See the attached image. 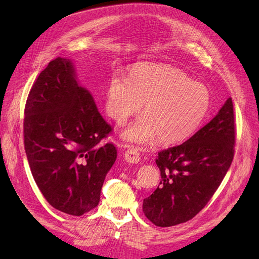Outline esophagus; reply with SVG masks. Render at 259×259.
<instances>
[{
	"label": "esophagus",
	"instance_id": "obj_1",
	"mask_svg": "<svg viewBox=\"0 0 259 259\" xmlns=\"http://www.w3.org/2000/svg\"><path fill=\"white\" fill-rule=\"evenodd\" d=\"M124 160L129 163H138L140 160V153L135 148H130L124 152Z\"/></svg>",
	"mask_w": 259,
	"mask_h": 259
}]
</instances>
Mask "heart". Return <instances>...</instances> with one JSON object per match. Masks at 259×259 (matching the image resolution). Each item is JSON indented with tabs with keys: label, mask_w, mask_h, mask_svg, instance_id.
Wrapping results in <instances>:
<instances>
[{
	"label": "heart",
	"mask_w": 259,
	"mask_h": 259,
	"mask_svg": "<svg viewBox=\"0 0 259 259\" xmlns=\"http://www.w3.org/2000/svg\"><path fill=\"white\" fill-rule=\"evenodd\" d=\"M211 95L200 82L166 64L138 63L130 78L112 73L108 80L104 108L118 124L141 109L145 115L126 128L123 139L148 145L159 137L162 144L183 142L199 128L210 108Z\"/></svg>",
	"instance_id": "heart-1"
}]
</instances>
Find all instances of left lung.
Listing matches in <instances>:
<instances>
[{
	"label": "left lung",
	"mask_w": 259,
	"mask_h": 259,
	"mask_svg": "<svg viewBox=\"0 0 259 259\" xmlns=\"http://www.w3.org/2000/svg\"><path fill=\"white\" fill-rule=\"evenodd\" d=\"M232 98L216 117L184 144L158 152L161 180L144 199L142 210L159 227L194 218L207 205L232 164L235 147Z\"/></svg>",
	"instance_id": "1"
}]
</instances>
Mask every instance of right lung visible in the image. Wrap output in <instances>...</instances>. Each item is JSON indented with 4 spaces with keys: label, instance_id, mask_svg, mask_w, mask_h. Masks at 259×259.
I'll return each mask as SVG.
<instances>
[{
    "label": "right lung",
    "instance_id": "right-lung-1",
    "mask_svg": "<svg viewBox=\"0 0 259 259\" xmlns=\"http://www.w3.org/2000/svg\"><path fill=\"white\" fill-rule=\"evenodd\" d=\"M24 115L25 153L47 201L72 216L96 208L117 149L100 145L112 128L79 85L70 59H54L38 74Z\"/></svg>",
    "mask_w": 259,
    "mask_h": 259
}]
</instances>
